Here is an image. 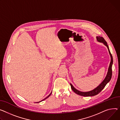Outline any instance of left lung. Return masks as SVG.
<instances>
[{
    "instance_id": "obj_1",
    "label": "left lung",
    "mask_w": 120,
    "mask_h": 120,
    "mask_svg": "<svg viewBox=\"0 0 120 120\" xmlns=\"http://www.w3.org/2000/svg\"><path fill=\"white\" fill-rule=\"evenodd\" d=\"M97 41L98 42L103 43L107 47L109 52V53L110 55L111 61H110V64H109V67L108 71V73H107L106 78H105L104 79L103 81L101 83V84H99L97 88H95V89H94V90H93L91 91L86 92H81V91L77 90L76 88H75L73 87V86L71 83H70L71 89L73 91V92H74L76 94H77L79 95H81V96L92 97V96H94V95H95L98 94L104 88V87H105L106 84L110 81V80L111 79V77H112V66L113 64V57H112V55H111V54L110 52L109 46L107 44V42L106 41L104 38L103 37H101L100 36L97 37Z\"/></svg>"
}]
</instances>
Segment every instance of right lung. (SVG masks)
Here are the masks:
<instances>
[{"label": "right lung", "instance_id": "right-lung-1", "mask_svg": "<svg viewBox=\"0 0 120 120\" xmlns=\"http://www.w3.org/2000/svg\"><path fill=\"white\" fill-rule=\"evenodd\" d=\"M51 94H52V93H51V94H49V95H48V97H47V98H44V99H43V100H41V101H39V102H37V103H39V102H41V101H43V100H45V99H46V98H48V97H50V95H51Z\"/></svg>", "mask_w": 120, "mask_h": 120}]
</instances>
